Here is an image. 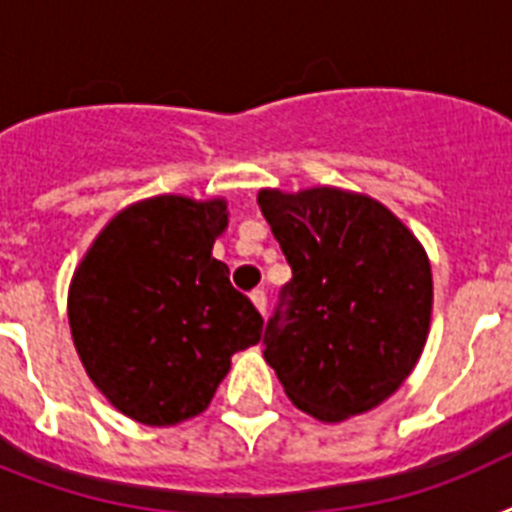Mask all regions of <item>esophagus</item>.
Instances as JSON below:
<instances>
[{
	"label": "esophagus",
	"mask_w": 512,
	"mask_h": 512,
	"mask_svg": "<svg viewBox=\"0 0 512 512\" xmlns=\"http://www.w3.org/2000/svg\"><path fill=\"white\" fill-rule=\"evenodd\" d=\"M249 300H252V305H255L257 311L265 316V292H263V289H255V292L249 295Z\"/></svg>",
	"instance_id": "34e87169"
}]
</instances>
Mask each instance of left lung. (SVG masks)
<instances>
[{
    "label": "left lung",
    "instance_id": "obj_1",
    "mask_svg": "<svg viewBox=\"0 0 512 512\" xmlns=\"http://www.w3.org/2000/svg\"><path fill=\"white\" fill-rule=\"evenodd\" d=\"M257 204L292 265L263 356L319 422L380 406L420 361L433 273L417 236L372 196L335 185L263 188Z\"/></svg>",
    "mask_w": 512,
    "mask_h": 512
}]
</instances>
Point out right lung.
Wrapping results in <instances>:
<instances>
[{"instance_id":"right-lung-1","label":"right lung","mask_w":512,"mask_h":512,"mask_svg":"<svg viewBox=\"0 0 512 512\" xmlns=\"http://www.w3.org/2000/svg\"><path fill=\"white\" fill-rule=\"evenodd\" d=\"M228 228L223 196L162 193L116 212L79 260L68 327L92 385L143 425L167 428L209 406L236 350L263 319L212 257Z\"/></svg>"}]
</instances>
